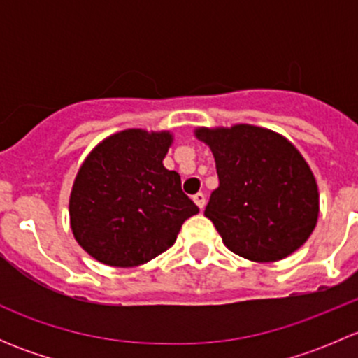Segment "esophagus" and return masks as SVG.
<instances>
[{"mask_svg":"<svg viewBox=\"0 0 358 358\" xmlns=\"http://www.w3.org/2000/svg\"><path fill=\"white\" fill-rule=\"evenodd\" d=\"M194 202H196V204L199 206V209H202L206 206V196L202 192H197L196 196H194Z\"/></svg>","mask_w":358,"mask_h":358,"instance_id":"obj_1","label":"esophagus"}]
</instances>
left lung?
Segmentation results:
<instances>
[{
  "label": "left lung",
  "instance_id": "left-lung-1",
  "mask_svg": "<svg viewBox=\"0 0 358 358\" xmlns=\"http://www.w3.org/2000/svg\"><path fill=\"white\" fill-rule=\"evenodd\" d=\"M209 145L220 185L206 206L223 244L258 263L301 248L319 218L315 176L289 140L251 124L197 128Z\"/></svg>",
  "mask_w": 358,
  "mask_h": 358
}]
</instances>
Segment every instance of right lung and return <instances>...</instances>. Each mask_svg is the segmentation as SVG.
I'll list each match as a JSON object with an SVG mask.
<instances>
[{"label":"right lung","mask_w":358,"mask_h":358,"mask_svg":"<svg viewBox=\"0 0 358 358\" xmlns=\"http://www.w3.org/2000/svg\"><path fill=\"white\" fill-rule=\"evenodd\" d=\"M171 142L169 131L124 129L100 142L79 168L69 199L71 229L100 263L129 268L150 262L199 213L178 173L162 164Z\"/></svg>","instance_id":"right-lung-1"}]
</instances>
